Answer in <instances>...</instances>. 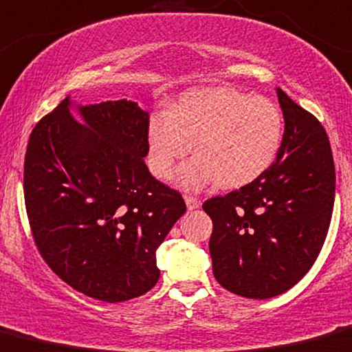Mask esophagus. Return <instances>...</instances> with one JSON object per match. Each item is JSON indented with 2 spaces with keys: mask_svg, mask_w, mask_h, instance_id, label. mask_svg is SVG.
<instances>
[{
  "mask_svg": "<svg viewBox=\"0 0 352 352\" xmlns=\"http://www.w3.org/2000/svg\"><path fill=\"white\" fill-rule=\"evenodd\" d=\"M186 204L188 210H195L201 206V201L197 197H192V195H186Z\"/></svg>",
  "mask_w": 352,
  "mask_h": 352,
  "instance_id": "1",
  "label": "esophagus"
}]
</instances>
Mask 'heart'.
<instances>
[{
    "mask_svg": "<svg viewBox=\"0 0 352 352\" xmlns=\"http://www.w3.org/2000/svg\"><path fill=\"white\" fill-rule=\"evenodd\" d=\"M283 128L282 109L272 99L232 87L190 89L168 113L151 114L148 165L158 179H170L194 143L195 157L180 168V186L239 188L273 165Z\"/></svg>",
    "mask_w": 352,
    "mask_h": 352,
    "instance_id": "heart-1",
    "label": "heart"
}]
</instances>
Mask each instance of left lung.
Wrapping results in <instances>:
<instances>
[{"label": "left lung", "instance_id": "8db88e82", "mask_svg": "<svg viewBox=\"0 0 352 352\" xmlns=\"http://www.w3.org/2000/svg\"><path fill=\"white\" fill-rule=\"evenodd\" d=\"M285 131L273 165L239 190L204 202L212 272L226 290L272 298L290 290L322 250L336 195L331 143L316 116L276 89Z\"/></svg>", "mask_w": 352, "mask_h": 352}]
</instances>
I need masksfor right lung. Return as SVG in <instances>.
Listing matches in <instances>:
<instances>
[{
  "instance_id": "add662e5",
  "label": "right lung",
  "mask_w": 352,
  "mask_h": 352,
  "mask_svg": "<svg viewBox=\"0 0 352 352\" xmlns=\"http://www.w3.org/2000/svg\"><path fill=\"white\" fill-rule=\"evenodd\" d=\"M148 121L135 101L82 106L67 96L30 135L23 190L36 248L96 300L151 290L158 246L186 212L182 195L148 172Z\"/></svg>"
}]
</instances>
